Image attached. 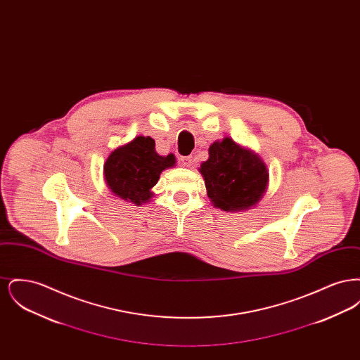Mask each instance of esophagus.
<instances>
[{"label": "esophagus", "mask_w": 360, "mask_h": 360, "mask_svg": "<svg viewBox=\"0 0 360 360\" xmlns=\"http://www.w3.org/2000/svg\"><path fill=\"white\" fill-rule=\"evenodd\" d=\"M179 163H181V166H184V167H191V166H193V158H191V156H182V158L179 159Z\"/></svg>", "instance_id": "1"}]
</instances>
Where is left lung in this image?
<instances>
[{
	"mask_svg": "<svg viewBox=\"0 0 360 360\" xmlns=\"http://www.w3.org/2000/svg\"><path fill=\"white\" fill-rule=\"evenodd\" d=\"M198 172L214 207L224 212H244L257 206L269 188L266 163L252 150L224 137L209 147V158Z\"/></svg>",
	"mask_w": 360,
	"mask_h": 360,
	"instance_id": "1",
	"label": "left lung"
}]
</instances>
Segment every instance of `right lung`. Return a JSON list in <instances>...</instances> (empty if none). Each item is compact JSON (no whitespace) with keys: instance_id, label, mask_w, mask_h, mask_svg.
<instances>
[{"instance_id":"add662e5","label":"right lung","mask_w":360,"mask_h":360,"mask_svg":"<svg viewBox=\"0 0 360 360\" xmlns=\"http://www.w3.org/2000/svg\"><path fill=\"white\" fill-rule=\"evenodd\" d=\"M174 154L155 151L153 137L136 136L113 150L103 163V179L108 188L121 200L143 205L154 197L153 188L160 174L175 166Z\"/></svg>"}]
</instances>
